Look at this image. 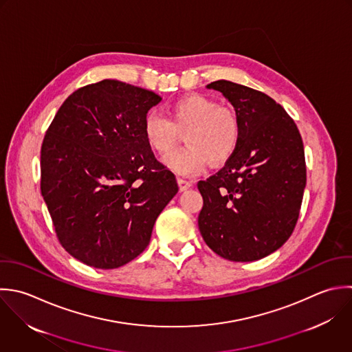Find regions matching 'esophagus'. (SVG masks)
Instances as JSON below:
<instances>
[{"label": "esophagus", "instance_id": "1", "mask_svg": "<svg viewBox=\"0 0 352 352\" xmlns=\"http://www.w3.org/2000/svg\"><path fill=\"white\" fill-rule=\"evenodd\" d=\"M177 182H178V186H179L181 192H184V190H186L192 186V181H188V179H184V178H177Z\"/></svg>", "mask_w": 352, "mask_h": 352}]
</instances>
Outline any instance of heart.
<instances>
[{
  "mask_svg": "<svg viewBox=\"0 0 352 352\" xmlns=\"http://www.w3.org/2000/svg\"><path fill=\"white\" fill-rule=\"evenodd\" d=\"M168 118L151 112L144 119V137L159 155L171 152L179 134H185L186 148L164 157V164L175 174L193 177L203 173L211 159L223 163L236 152L241 127L239 116L228 107L203 94H192L174 101Z\"/></svg>",
  "mask_w": 352,
  "mask_h": 352,
  "instance_id": "1",
  "label": "heart"
}]
</instances>
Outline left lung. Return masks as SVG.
Instances as JSON below:
<instances>
[{
    "label": "left lung",
    "instance_id": "1",
    "mask_svg": "<svg viewBox=\"0 0 352 352\" xmlns=\"http://www.w3.org/2000/svg\"><path fill=\"white\" fill-rule=\"evenodd\" d=\"M234 107L241 137L226 164L197 188L203 196L199 229L206 244L233 262H252L277 251L292 234L306 188L300 133L267 94L215 80Z\"/></svg>",
    "mask_w": 352,
    "mask_h": 352
}]
</instances>
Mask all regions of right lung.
<instances>
[{
	"mask_svg": "<svg viewBox=\"0 0 352 352\" xmlns=\"http://www.w3.org/2000/svg\"><path fill=\"white\" fill-rule=\"evenodd\" d=\"M160 100L104 79L68 96L46 130L41 193L60 244L87 266L108 270L135 259L178 192L144 137V119Z\"/></svg>",
	"mask_w": 352,
	"mask_h": 352,
	"instance_id": "add662e5",
	"label": "right lung"
}]
</instances>
